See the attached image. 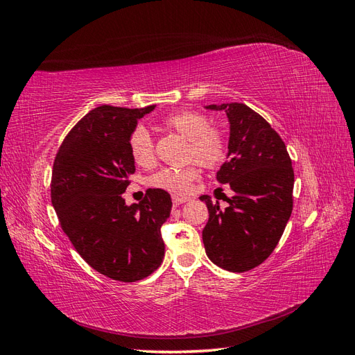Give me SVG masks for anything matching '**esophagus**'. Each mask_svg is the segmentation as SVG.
Returning <instances> with one entry per match:
<instances>
[{
    "instance_id": "1",
    "label": "esophagus",
    "mask_w": 355,
    "mask_h": 355,
    "mask_svg": "<svg viewBox=\"0 0 355 355\" xmlns=\"http://www.w3.org/2000/svg\"><path fill=\"white\" fill-rule=\"evenodd\" d=\"M186 202H189V198L186 196H172V204H174V207H180L181 204H186Z\"/></svg>"
}]
</instances>
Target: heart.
<instances>
[{
	"instance_id": "heart-1",
	"label": "heart",
	"mask_w": 355,
	"mask_h": 355,
	"mask_svg": "<svg viewBox=\"0 0 355 355\" xmlns=\"http://www.w3.org/2000/svg\"><path fill=\"white\" fill-rule=\"evenodd\" d=\"M165 125L189 139V157L200 165L212 168L220 165L226 156V141L217 129L209 128V120L193 110H181L165 119ZM129 151L135 164L151 166L155 164L153 139L144 126H138L129 138ZM198 177L195 166L164 168L150 178V184L174 193H184Z\"/></svg>"
}]
</instances>
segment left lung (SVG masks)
<instances>
[{
    "mask_svg": "<svg viewBox=\"0 0 355 355\" xmlns=\"http://www.w3.org/2000/svg\"><path fill=\"white\" fill-rule=\"evenodd\" d=\"M205 108L227 116V160L217 181L235 196L223 211L208 195L199 198L209 212L202 241L214 265L245 272L265 261L282 236L293 209L295 172L284 141L256 111L239 103Z\"/></svg>",
    "mask_w": 355,
    "mask_h": 355,
    "instance_id": "1",
    "label": "left lung"
}]
</instances>
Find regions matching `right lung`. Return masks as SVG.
<instances>
[{
    "mask_svg": "<svg viewBox=\"0 0 355 355\" xmlns=\"http://www.w3.org/2000/svg\"><path fill=\"white\" fill-rule=\"evenodd\" d=\"M155 108L92 110L71 129L53 164L52 205L60 227L90 268L121 282L148 277L165 256L160 227L171 214V195L148 189L139 204L123 199L135 172L129 138Z\"/></svg>",
    "mask_w": 355,
    "mask_h": 355,
    "instance_id": "right-lung-1",
    "label": "right lung"
}]
</instances>
